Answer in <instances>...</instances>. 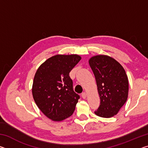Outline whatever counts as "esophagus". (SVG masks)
<instances>
[{
    "label": "esophagus",
    "instance_id": "1",
    "mask_svg": "<svg viewBox=\"0 0 148 148\" xmlns=\"http://www.w3.org/2000/svg\"><path fill=\"white\" fill-rule=\"evenodd\" d=\"M82 98H84V99H86V97H87V93L86 92H84L82 94Z\"/></svg>",
    "mask_w": 148,
    "mask_h": 148
}]
</instances>
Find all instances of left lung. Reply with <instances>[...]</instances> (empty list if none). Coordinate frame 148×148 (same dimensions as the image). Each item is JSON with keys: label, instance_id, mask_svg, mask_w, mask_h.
<instances>
[{"label": "left lung", "instance_id": "left-lung-1", "mask_svg": "<svg viewBox=\"0 0 148 148\" xmlns=\"http://www.w3.org/2000/svg\"><path fill=\"white\" fill-rule=\"evenodd\" d=\"M89 64L96 79L101 104L95 114L110 118L118 113L128 98V77L123 67L112 57L98 55Z\"/></svg>", "mask_w": 148, "mask_h": 148}]
</instances>
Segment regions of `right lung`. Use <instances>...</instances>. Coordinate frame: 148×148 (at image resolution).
I'll return each mask as SVG.
<instances>
[{
    "mask_svg": "<svg viewBox=\"0 0 148 148\" xmlns=\"http://www.w3.org/2000/svg\"><path fill=\"white\" fill-rule=\"evenodd\" d=\"M81 59L76 54L56 55L44 62L35 73L32 97L52 121H62L74 113L79 96L73 91L69 73Z\"/></svg>",
    "mask_w": 148,
    "mask_h": 148,
    "instance_id": "right-lung-1",
    "label": "right lung"
}]
</instances>
